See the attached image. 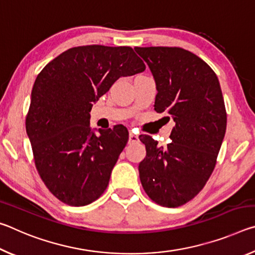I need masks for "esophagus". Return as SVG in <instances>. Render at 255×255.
Instances as JSON below:
<instances>
[{"mask_svg":"<svg viewBox=\"0 0 255 255\" xmlns=\"http://www.w3.org/2000/svg\"><path fill=\"white\" fill-rule=\"evenodd\" d=\"M129 143L130 144H132V143H138V141H139V138H138V136L137 135H135V133H132V132H130L129 133Z\"/></svg>","mask_w":255,"mask_h":255,"instance_id":"obj_1","label":"esophagus"}]
</instances>
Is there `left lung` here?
I'll return each instance as SVG.
<instances>
[{"label":"left lung","instance_id":"left-lung-1","mask_svg":"<svg viewBox=\"0 0 255 255\" xmlns=\"http://www.w3.org/2000/svg\"><path fill=\"white\" fill-rule=\"evenodd\" d=\"M135 50L156 82L155 111L167 112L175 123L165 148L148 135L139 137L146 147L139 179L154 202L175 208L195 198L215 169L227 124L221 85L208 64L191 51L180 47Z\"/></svg>","mask_w":255,"mask_h":255}]
</instances>
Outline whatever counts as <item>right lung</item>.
Wrapping results in <instances>:
<instances>
[{
	"label": "right lung",
	"mask_w": 255,
	"mask_h": 255,
	"mask_svg": "<svg viewBox=\"0 0 255 255\" xmlns=\"http://www.w3.org/2000/svg\"><path fill=\"white\" fill-rule=\"evenodd\" d=\"M145 68L131 47L88 45L64 51L38 74L25 129L42 182L64 204L86 206L105 192L128 130L117 125L92 132V103L119 77Z\"/></svg>",
	"instance_id": "add662e5"
}]
</instances>
